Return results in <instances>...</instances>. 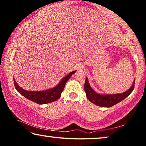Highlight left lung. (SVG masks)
Returning a JSON list of instances; mask_svg holds the SVG:
<instances>
[{"label":"left lung","mask_w":146,"mask_h":146,"mask_svg":"<svg viewBox=\"0 0 146 146\" xmlns=\"http://www.w3.org/2000/svg\"><path fill=\"white\" fill-rule=\"evenodd\" d=\"M135 80L132 87L128 91L122 94H99L94 92L90 86L87 78H86L84 89L86 93V96L88 99L96 105L102 107H111L118 102L122 101L130 94L134 89Z\"/></svg>","instance_id":"obj_1"}]
</instances>
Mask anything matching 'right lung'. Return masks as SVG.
<instances>
[{"label":"right lung","instance_id":"obj_1","mask_svg":"<svg viewBox=\"0 0 146 146\" xmlns=\"http://www.w3.org/2000/svg\"><path fill=\"white\" fill-rule=\"evenodd\" d=\"M74 73H75V71H72V72L69 73L68 75H67L66 77H65L61 80L59 85H57L55 88H53V89L50 90H47V91L38 92L26 91L25 90L22 89L21 87H20L14 80V86H15L16 89L17 90L20 94H21L24 97L36 102L37 104H43L50 103V102L55 101L60 97L61 93L64 89L65 83H67L69 78L71 77V75Z\"/></svg>","mask_w":146,"mask_h":146}]
</instances>
